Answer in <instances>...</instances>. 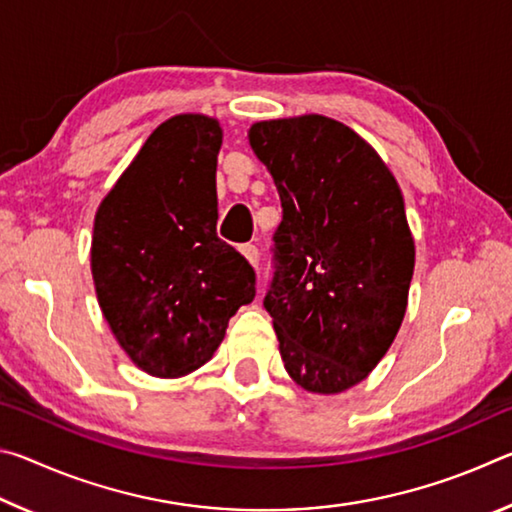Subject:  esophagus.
<instances>
[{"label": "esophagus", "instance_id": "34e87169", "mask_svg": "<svg viewBox=\"0 0 512 512\" xmlns=\"http://www.w3.org/2000/svg\"><path fill=\"white\" fill-rule=\"evenodd\" d=\"M241 255L246 257V262H248L250 266L257 268V264H259V250H257V246H253V244L241 246Z\"/></svg>", "mask_w": 512, "mask_h": 512}]
</instances>
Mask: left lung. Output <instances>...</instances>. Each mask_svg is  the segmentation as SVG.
I'll use <instances>...</instances> for the list:
<instances>
[{
  "label": "left lung",
  "instance_id": "obj_1",
  "mask_svg": "<svg viewBox=\"0 0 512 512\" xmlns=\"http://www.w3.org/2000/svg\"><path fill=\"white\" fill-rule=\"evenodd\" d=\"M250 149L282 201L264 298L289 377L318 395L366 379L409 305L415 241L379 153L325 115L255 121Z\"/></svg>",
  "mask_w": 512,
  "mask_h": 512
}]
</instances>
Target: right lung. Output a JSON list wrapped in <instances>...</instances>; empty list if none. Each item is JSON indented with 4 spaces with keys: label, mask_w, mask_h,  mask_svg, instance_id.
Wrapping results in <instances>:
<instances>
[{
    "label": "right lung",
    "mask_w": 512,
    "mask_h": 512,
    "mask_svg": "<svg viewBox=\"0 0 512 512\" xmlns=\"http://www.w3.org/2000/svg\"><path fill=\"white\" fill-rule=\"evenodd\" d=\"M219 119L185 112L155 128L94 216L90 266L103 318L151 377L212 359L255 298V271L216 237Z\"/></svg>",
    "instance_id": "1"
}]
</instances>
